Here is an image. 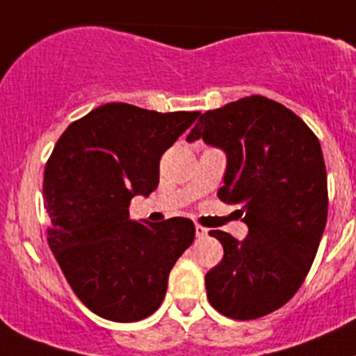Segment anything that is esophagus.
I'll return each instance as SVG.
<instances>
[{"instance_id":"esophagus-1","label":"esophagus","mask_w":356,"mask_h":356,"mask_svg":"<svg viewBox=\"0 0 356 356\" xmlns=\"http://www.w3.org/2000/svg\"><path fill=\"white\" fill-rule=\"evenodd\" d=\"M195 235L197 237H206V235H208V229H206L204 226H201V224H195Z\"/></svg>"}]
</instances>
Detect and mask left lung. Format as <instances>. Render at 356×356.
<instances>
[{"label":"left lung","instance_id":"obj_1","mask_svg":"<svg viewBox=\"0 0 356 356\" xmlns=\"http://www.w3.org/2000/svg\"><path fill=\"white\" fill-rule=\"evenodd\" d=\"M226 154L219 199L238 206L248 237L211 229L224 257L206 273V295L224 316L252 321L284 306L302 286L327 220L321 143L284 104L250 95L208 110L186 141Z\"/></svg>","mask_w":356,"mask_h":356}]
</instances>
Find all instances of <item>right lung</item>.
Here are the masks:
<instances>
[{
    "label": "right lung",
    "instance_id": "right-lung-1",
    "mask_svg": "<svg viewBox=\"0 0 356 356\" xmlns=\"http://www.w3.org/2000/svg\"><path fill=\"white\" fill-rule=\"evenodd\" d=\"M199 113L106 103L54 146L43 179L49 246L74 293L106 321L157 312L173 264L193 243L190 219L136 222L128 206L157 188L161 157Z\"/></svg>",
    "mask_w": 356,
    "mask_h": 356
}]
</instances>
